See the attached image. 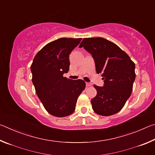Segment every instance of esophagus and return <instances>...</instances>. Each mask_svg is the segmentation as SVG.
<instances>
[{
  "label": "esophagus",
  "instance_id": "34e87169",
  "mask_svg": "<svg viewBox=\"0 0 155 155\" xmlns=\"http://www.w3.org/2000/svg\"><path fill=\"white\" fill-rule=\"evenodd\" d=\"M86 86H87V87H91V83H86Z\"/></svg>",
  "mask_w": 155,
  "mask_h": 155
}]
</instances>
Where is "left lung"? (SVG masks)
I'll use <instances>...</instances> for the list:
<instances>
[{
  "label": "left lung",
  "mask_w": 155,
  "mask_h": 155,
  "mask_svg": "<svg viewBox=\"0 0 155 155\" xmlns=\"http://www.w3.org/2000/svg\"><path fill=\"white\" fill-rule=\"evenodd\" d=\"M83 47L92 55L96 72L101 73L104 86L94 85L96 96L91 100L96 114L109 116L121 110L129 98L135 79V65L116 44L102 38H84Z\"/></svg>",
  "instance_id": "left-lung-1"
}]
</instances>
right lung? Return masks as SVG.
I'll return each instance as SVG.
<instances>
[{
	"label": "right lung",
	"instance_id": "add662e5",
	"mask_svg": "<svg viewBox=\"0 0 155 155\" xmlns=\"http://www.w3.org/2000/svg\"><path fill=\"white\" fill-rule=\"evenodd\" d=\"M82 38H60L44 46L31 65L32 81L44 108L55 117H65L75 110L85 90V81L64 77L69 71V54Z\"/></svg>",
	"mask_w": 155,
	"mask_h": 155
}]
</instances>
